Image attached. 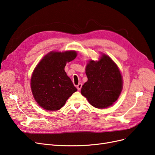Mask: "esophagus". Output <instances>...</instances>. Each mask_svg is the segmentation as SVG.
Returning <instances> with one entry per match:
<instances>
[{"label": "esophagus", "instance_id": "obj_1", "mask_svg": "<svg viewBox=\"0 0 155 155\" xmlns=\"http://www.w3.org/2000/svg\"><path fill=\"white\" fill-rule=\"evenodd\" d=\"M76 87H77L78 91H80L81 89V87H82V83H79L78 85L76 86Z\"/></svg>", "mask_w": 155, "mask_h": 155}]
</instances>
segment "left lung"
I'll return each mask as SVG.
<instances>
[{
  "mask_svg": "<svg viewBox=\"0 0 155 155\" xmlns=\"http://www.w3.org/2000/svg\"><path fill=\"white\" fill-rule=\"evenodd\" d=\"M88 81L82 86L81 94L98 109L112 105L122 89V78L112 60L103 55L98 61H91L86 67Z\"/></svg>",
  "mask_w": 155,
  "mask_h": 155,
  "instance_id": "left-lung-1",
  "label": "left lung"
}]
</instances>
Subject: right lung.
Returning a JSON list of instances; mask_svg holds the SVG:
<instances>
[{
  "label": "right lung",
  "instance_id": "obj_1",
  "mask_svg": "<svg viewBox=\"0 0 155 155\" xmlns=\"http://www.w3.org/2000/svg\"><path fill=\"white\" fill-rule=\"evenodd\" d=\"M75 51L50 52L35 68L31 88L36 101L48 110L60 109L72 94L77 91L64 71L67 62L76 57Z\"/></svg>",
  "mask_w": 155,
  "mask_h": 155
}]
</instances>
